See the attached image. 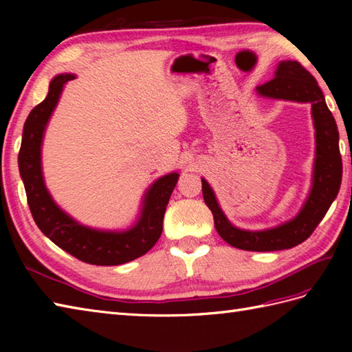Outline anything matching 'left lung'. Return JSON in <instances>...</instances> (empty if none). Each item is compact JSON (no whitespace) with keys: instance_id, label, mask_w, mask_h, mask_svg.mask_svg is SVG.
<instances>
[{"instance_id":"left-lung-1","label":"left lung","mask_w":352,"mask_h":352,"mask_svg":"<svg viewBox=\"0 0 352 352\" xmlns=\"http://www.w3.org/2000/svg\"><path fill=\"white\" fill-rule=\"evenodd\" d=\"M261 98L310 102L315 126V162L311 186L302 207L294 218L265 230H243L233 226L216 199L214 190L201 178L203 197L210 208L214 227L228 245L245 251H280L300 245L315 231L333 204L342 183V157L339 131L318 81L295 60H283L275 68L274 78L256 87Z\"/></svg>"}]
</instances>
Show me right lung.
<instances>
[{"label": "right lung", "instance_id": "1", "mask_svg": "<svg viewBox=\"0 0 352 352\" xmlns=\"http://www.w3.org/2000/svg\"><path fill=\"white\" fill-rule=\"evenodd\" d=\"M76 74H58L50 81L48 95L27 118L18 155L28 207L36 226L58 248L85 263L116 266L144 256L159 241L163 216L170 193L178 182L177 170L162 175L149 186L140 203L138 219L125 230H100L83 226L62 210L47 189L42 170V144L52 111L57 107L65 85Z\"/></svg>", "mask_w": 352, "mask_h": 352}]
</instances>
